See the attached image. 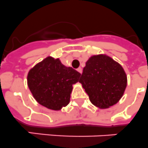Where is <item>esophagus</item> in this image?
<instances>
[{
	"label": "esophagus",
	"mask_w": 148,
	"mask_h": 148,
	"mask_svg": "<svg viewBox=\"0 0 148 148\" xmlns=\"http://www.w3.org/2000/svg\"><path fill=\"white\" fill-rule=\"evenodd\" d=\"M77 71L79 72V73H80V74H82V72H83V70H82V68H78L77 69Z\"/></svg>",
	"instance_id": "obj_1"
}]
</instances>
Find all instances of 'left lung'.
Wrapping results in <instances>:
<instances>
[{
	"label": "left lung",
	"mask_w": 148,
	"mask_h": 148,
	"mask_svg": "<svg viewBox=\"0 0 148 148\" xmlns=\"http://www.w3.org/2000/svg\"><path fill=\"white\" fill-rule=\"evenodd\" d=\"M89 100L100 108H108L121 99L127 84L122 66L106 56H94L86 63L79 80Z\"/></svg>",
	"instance_id": "1"
}]
</instances>
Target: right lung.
Segmentation results:
<instances>
[{
    "label": "right lung",
    "instance_id": "obj_1",
    "mask_svg": "<svg viewBox=\"0 0 148 148\" xmlns=\"http://www.w3.org/2000/svg\"><path fill=\"white\" fill-rule=\"evenodd\" d=\"M80 74L63 65L59 59L47 57L30 70L28 85L36 101L51 110H59L69 104L72 85Z\"/></svg>",
    "mask_w": 148,
    "mask_h": 148
}]
</instances>
